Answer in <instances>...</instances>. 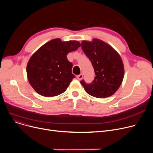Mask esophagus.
<instances>
[{
  "label": "esophagus",
  "instance_id": "esophagus-1",
  "mask_svg": "<svg viewBox=\"0 0 153 153\" xmlns=\"http://www.w3.org/2000/svg\"><path fill=\"white\" fill-rule=\"evenodd\" d=\"M77 79L79 80V81H81V80L83 78V74H79V75H78V76H77Z\"/></svg>",
  "mask_w": 153,
  "mask_h": 153
}]
</instances>
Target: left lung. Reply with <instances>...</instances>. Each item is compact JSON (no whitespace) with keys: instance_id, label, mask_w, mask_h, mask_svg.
I'll return each mask as SVG.
<instances>
[{"instance_id":"1","label":"left lung","mask_w":153,"mask_h":153,"mask_svg":"<svg viewBox=\"0 0 153 153\" xmlns=\"http://www.w3.org/2000/svg\"><path fill=\"white\" fill-rule=\"evenodd\" d=\"M81 47L91 61L95 75L89 84L81 81L85 91L100 99L114 95L124 77V66L120 54L110 45L97 38L92 42L82 41Z\"/></svg>"}]
</instances>
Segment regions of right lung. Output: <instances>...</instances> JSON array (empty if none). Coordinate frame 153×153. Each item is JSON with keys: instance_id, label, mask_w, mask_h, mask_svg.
<instances>
[{"instance_id": "1", "label": "right lung", "mask_w": 153, "mask_h": 153, "mask_svg": "<svg viewBox=\"0 0 153 153\" xmlns=\"http://www.w3.org/2000/svg\"><path fill=\"white\" fill-rule=\"evenodd\" d=\"M81 46L77 41L62 42L59 38L43 45L30 58L27 66L29 83L44 97H54L65 92L75 76L72 64L68 60L69 53Z\"/></svg>"}]
</instances>
